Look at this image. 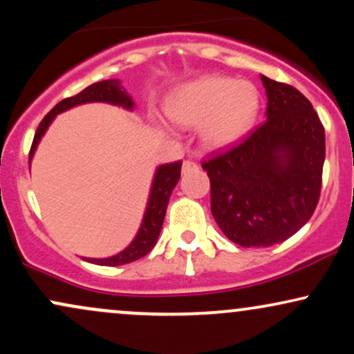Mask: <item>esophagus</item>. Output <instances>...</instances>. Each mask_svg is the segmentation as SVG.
<instances>
[{"mask_svg":"<svg viewBox=\"0 0 354 354\" xmlns=\"http://www.w3.org/2000/svg\"><path fill=\"white\" fill-rule=\"evenodd\" d=\"M198 168V165L194 163V161H191V160H185L183 161V173H189V171H193V169H196Z\"/></svg>","mask_w":354,"mask_h":354,"instance_id":"esophagus-1","label":"esophagus"}]
</instances>
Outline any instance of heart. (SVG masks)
I'll use <instances>...</instances> for the list:
<instances>
[{"label": "heart", "instance_id": "b5f03b06", "mask_svg": "<svg viewBox=\"0 0 354 354\" xmlns=\"http://www.w3.org/2000/svg\"><path fill=\"white\" fill-rule=\"evenodd\" d=\"M259 111V93L248 81L228 76H203L174 89L166 113L176 124L196 128L209 148H228L253 128Z\"/></svg>", "mask_w": 354, "mask_h": 354}]
</instances>
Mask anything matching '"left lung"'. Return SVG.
<instances>
[{"label": "left lung", "instance_id": "1", "mask_svg": "<svg viewBox=\"0 0 354 354\" xmlns=\"http://www.w3.org/2000/svg\"><path fill=\"white\" fill-rule=\"evenodd\" d=\"M268 120L228 151L203 161L211 213L231 241L266 248L301 230L319 201L324 128L298 89L261 76Z\"/></svg>", "mask_w": 354, "mask_h": 354}]
</instances>
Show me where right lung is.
Wrapping results in <instances>:
<instances>
[{
	"instance_id": "right-lung-1",
	"label": "right lung",
	"mask_w": 354,
	"mask_h": 354,
	"mask_svg": "<svg viewBox=\"0 0 354 354\" xmlns=\"http://www.w3.org/2000/svg\"><path fill=\"white\" fill-rule=\"evenodd\" d=\"M93 101H103V103H111L118 104V106H123L126 109H133V100L126 95V91L121 86V83L118 80H106V81H98V83L89 84L88 88H84L83 91L78 95L70 96V98H64L59 101L55 108L43 118V121L39 123L38 129H36L33 145L30 149V161L33 158L36 151V146H38L39 140H41L44 133H46L48 126L51 124V121L55 120L56 115L66 111L73 106H78V104L84 103H93ZM181 174V161H174V163L161 165L160 168L154 173V180L151 185V191H149V200L148 206H146L143 223H141L140 231H138L136 238L133 239V243L126 250L121 251L111 258H83L89 263H95L100 266H120L126 265V263L136 261V259L143 258L153 250L156 245L158 236L161 233V226H163L166 208H168L169 196H171L173 188L176 186L178 180H180Z\"/></svg>"
}]
</instances>
